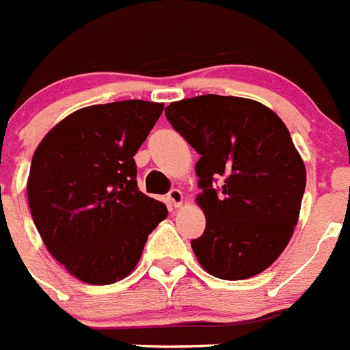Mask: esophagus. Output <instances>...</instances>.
Instances as JSON below:
<instances>
[{
    "mask_svg": "<svg viewBox=\"0 0 350 350\" xmlns=\"http://www.w3.org/2000/svg\"><path fill=\"white\" fill-rule=\"evenodd\" d=\"M168 202L173 208H178L184 203V193L180 189H172L168 193Z\"/></svg>",
    "mask_w": 350,
    "mask_h": 350,
    "instance_id": "obj_1",
    "label": "esophagus"
}]
</instances>
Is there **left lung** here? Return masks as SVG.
<instances>
[{"instance_id":"8db88e82","label":"left lung","mask_w":350,"mask_h":350,"mask_svg":"<svg viewBox=\"0 0 350 350\" xmlns=\"http://www.w3.org/2000/svg\"><path fill=\"white\" fill-rule=\"evenodd\" d=\"M165 113L200 154L196 202L206 226L191 242L200 265L224 280L265 271L295 233L307 184L289 129L262 103L234 96L187 98Z\"/></svg>"}]
</instances>
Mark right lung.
<instances>
[{
	"instance_id": "1",
	"label": "right lung",
	"mask_w": 350,
	"mask_h": 350,
	"mask_svg": "<svg viewBox=\"0 0 350 350\" xmlns=\"http://www.w3.org/2000/svg\"><path fill=\"white\" fill-rule=\"evenodd\" d=\"M163 103L126 100L80 108L43 137L27 202L47 250L75 279L107 286L135 270L168 210L137 185L138 152Z\"/></svg>"
}]
</instances>
